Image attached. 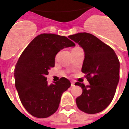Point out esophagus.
<instances>
[{
    "mask_svg": "<svg viewBox=\"0 0 129 129\" xmlns=\"http://www.w3.org/2000/svg\"><path fill=\"white\" fill-rule=\"evenodd\" d=\"M75 86V82L74 81H71V86Z\"/></svg>",
    "mask_w": 129,
    "mask_h": 129,
    "instance_id": "1",
    "label": "esophagus"
}]
</instances>
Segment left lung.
I'll return each instance as SVG.
<instances>
[{"label":"left lung","mask_w":129,"mask_h":129,"mask_svg":"<svg viewBox=\"0 0 129 129\" xmlns=\"http://www.w3.org/2000/svg\"><path fill=\"white\" fill-rule=\"evenodd\" d=\"M84 52L81 72L86 74L90 85L75 83L82 88V94L76 99L81 111L95 114L104 111L113 99L119 80V61L115 51L89 33L82 32L69 36Z\"/></svg>","instance_id":"8db88e82"}]
</instances>
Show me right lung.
<instances>
[{
	"mask_svg": "<svg viewBox=\"0 0 129 129\" xmlns=\"http://www.w3.org/2000/svg\"><path fill=\"white\" fill-rule=\"evenodd\" d=\"M74 46L75 44L66 37L41 34L21 54L14 70L15 86L24 108L32 116L45 118L57 111L63 92L71 84L62 77L48 85L46 76L54 66L56 54Z\"/></svg>",
	"mask_w": 129,
	"mask_h": 129,
	"instance_id": "1",
	"label": "right lung"
}]
</instances>
